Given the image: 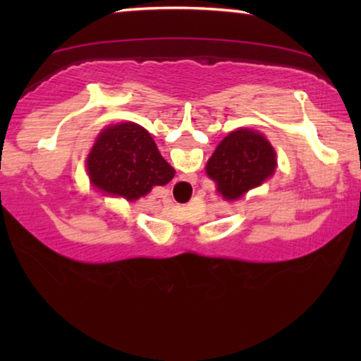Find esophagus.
<instances>
[{
	"label": "esophagus",
	"instance_id": "obj_1",
	"mask_svg": "<svg viewBox=\"0 0 361 361\" xmlns=\"http://www.w3.org/2000/svg\"><path fill=\"white\" fill-rule=\"evenodd\" d=\"M177 187H179V190L182 192V194H184V192L189 190L190 184H189V180H179V182H177Z\"/></svg>",
	"mask_w": 361,
	"mask_h": 361
}]
</instances>
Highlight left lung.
I'll list each match as a JSON object with an SVG mask.
<instances>
[{
	"label": "left lung",
	"instance_id": "obj_1",
	"mask_svg": "<svg viewBox=\"0 0 361 361\" xmlns=\"http://www.w3.org/2000/svg\"><path fill=\"white\" fill-rule=\"evenodd\" d=\"M276 152L263 135L253 130L230 133L207 162V174L226 200L240 199L273 176Z\"/></svg>",
	"mask_w": 361,
	"mask_h": 361
}]
</instances>
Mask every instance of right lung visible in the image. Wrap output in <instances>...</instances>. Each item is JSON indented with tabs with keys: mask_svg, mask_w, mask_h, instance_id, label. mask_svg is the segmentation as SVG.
Returning <instances> with one entry per match:
<instances>
[{
	"mask_svg": "<svg viewBox=\"0 0 361 361\" xmlns=\"http://www.w3.org/2000/svg\"><path fill=\"white\" fill-rule=\"evenodd\" d=\"M87 169L93 185L126 200L140 199L174 177L149 133L135 123L106 128L88 154Z\"/></svg>",
	"mask_w": 361,
	"mask_h": 361,
	"instance_id": "right-lung-1",
	"label": "right lung"
}]
</instances>
